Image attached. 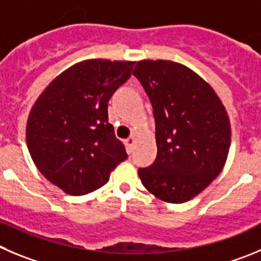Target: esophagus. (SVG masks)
Instances as JSON below:
<instances>
[{
	"instance_id": "esophagus-1",
	"label": "esophagus",
	"mask_w": 261,
	"mask_h": 261,
	"mask_svg": "<svg viewBox=\"0 0 261 261\" xmlns=\"http://www.w3.org/2000/svg\"><path fill=\"white\" fill-rule=\"evenodd\" d=\"M125 145H126V149H127L128 153H131V152H133V145H134L133 136H130V138H127V139L125 140Z\"/></svg>"
}]
</instances>
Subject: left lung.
Returning <instances> with one entry per match:
<instances>
[{
	"label": "left lung",
	"mask_w": 261,
	"mask_h": 261,
	"mask_svg": "<svg viewBox=\"0 0 261 261\" xmlns=\"http://www.w3.org/2000/svg\"><path fill=\"white\" fill-rule=\"evenodd\" d=\"M134 76L153 108L157 156L139 169L148 191L185 203L221 173L230 148V121L212 87L173 61H139Z\"/></svg>",
	"instance_id": "1"
}]
</instances>
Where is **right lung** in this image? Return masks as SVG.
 <instances>
[{
	"label": "right lung",
	"mask_w": 261,
	"mask_h": 261,
	"mask_svg": "<svg viewBox=\"0 0 261 261\" xmlns=\"http://www.w3.org/2000/svg\"><path fill=\"white\" fill-rule=\"evenodd\" d=\"M130 61L88 60L69 67L32 107L25 139L35 165L72 196L104 186L127 159L108 122V102L131 76Z\"/></svg>",
	"instance_id": "right-lung-1"
}]
</instances>
